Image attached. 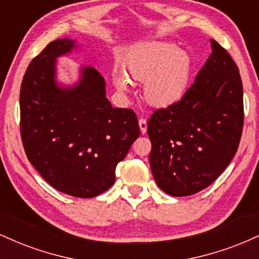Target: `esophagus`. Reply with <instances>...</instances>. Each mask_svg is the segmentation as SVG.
<instances>
[{
  "mask_svg": "<svg viewBox=\"0 0 259 259\" xmlns=\"http://www.w3.org/2000/svg\"><path fill=\"white\" fill-rule=\"evenodd\" d=\"M139 126L140 130H141V134H146L147 132V121L144 118H140L139 119Z\"/></svg>",
  "mask_w": 259,
  "mask_h": 259,
  "instance_id": "1",
  "label": "esophagus"
}]
</instances>
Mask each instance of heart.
<instances>
[{"label":"heart","mask_w":259,"mask_h":259,"mask_svg":"<svg viewBox=\"0 0 259 259\" xmlns=\"http://www.w3.org/2000/svg\"><path fill=\"white\" fill-rule=\"evenodd\" d=\"M192 58L174 45L154 41L139 47L124 62V70L114 68L112 80L121 94L130 91V81L144 82L142 95L150 106L168 107L185 95Z\"/></svg>","instance_id":"b5f03b06"}]
</instances>
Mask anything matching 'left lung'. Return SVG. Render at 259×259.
Instances as JSON below:
<instances>
[{
  "label": "left lung",
  "mask_w": 259,
  "mask_h": 259,
  "mask_svg": "<svg viewBox=\"0 0 259 259\" xmlns=\"http://www.w3.org/2000/svg\"><path fill=\"white\" fill-rule=\"evenodd\" d=\"M212 53L183 99L157 109L148 120L150 165L157 185L170 196L206 189L234 158L243 126L239 68L210 40Z\"/></svg>",
  "instance_id": "obj_1"
}]
</instances>
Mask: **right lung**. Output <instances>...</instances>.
Listing matches in <instances>:
<instances>
[{
	"instance_id": "1",
	"label": "right lung",
	"mask_w": 259,
	"mask_h": 259,
	"mask_svg": "<svg viewBox=\"0 0 259 259\" xmlns=\"http://www.w3.org/2000/svg\"><path fill=\"white\" fill-rule=\"evenodd\" d=\"M76 47L59 38L30 62L20 88V134L28 159L50 185L90 198L114 184L140 129L134 111L113 108L95 68H80L74 85L57 81V58Z\"/></svg>"
}]
</instances>
